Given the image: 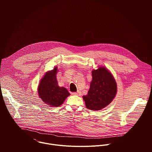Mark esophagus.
<instances>
[{
	"label": "esophagus",
	"instance_id": "34e87169",
	"mask_svg": "<svg viewBox=\"0 0 152 152\" xmlns=\"http://www.w3.org/2000/svg\"><path fill=\"white\" fill-rule=\"evenodd\" d=\"M72 94L73 95H77V96H80V92L77 91V92H72Z\"/></svg>",
	"mask_w": 152,
	"mask_h": 152
}]
</instances>
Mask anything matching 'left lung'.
<instances>
[{"label": "left lung", "instance_id": "obj_1", "mask_svg": "<svg viewBox=\"0 0 152 152\" xmlns=\"http://www.w3.org/2000/svg\"><path fill=\"white\" fill-rule=\"evenodd\" d=\"M93 79L88 94L83 96L86 108L100 110L109 104L117 93V83L111 73L104 67L92 71Z\"/></svg>", "mask_w": 152, "mask_h": 152}]
</instances>
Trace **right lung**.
Instances as JSON below:
<instances>
[{"label":"right lung","mask_w":152,"mask_h":152,"mask_svg":"<svg viewBox=\"0 0 152 152\" xmlns=\"http://www.w3.org/2000/svg\"><path fill=\"white\" fill-rule=\"evenodd\" d=\"M57 68L48 72L39 82L38 92L45 103L50 106H59L70 93L64 87H59L56 79Z\"/></svg>","instance_id":"right-lung-1"}]
</instances>
